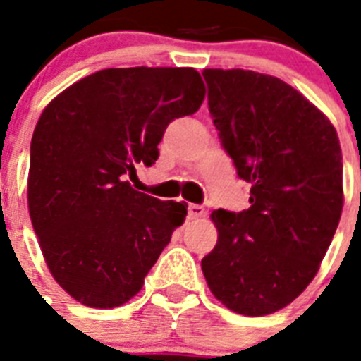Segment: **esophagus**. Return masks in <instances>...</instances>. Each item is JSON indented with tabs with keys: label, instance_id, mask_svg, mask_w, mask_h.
Masks as SVG:
<instances>
[{
	"label": "esophagus",
	"instance_id": "34e87169",
	"mask_svg": "<svg viewBox=\"0 0 361 361\" xmlns=\"http://www.w3.org/2000/svg\"><path fill=\"white\" fill-rule=\"evenodd\" d=\"M204 215H206V209L200 204H189L187 206V217L189 219H198V217H204Z\"/></svg>",
	"mask_w": 361,
	"mask_h": 361
}]
</instances>
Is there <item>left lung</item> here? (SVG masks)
<instances>
[{"instance_id": "left-lung-1", "label": "left lung", "mask_w": 361, "mask_h": 361, "mask_svg": "<svg viewBox=\"0 0 361 361\" xmlns=\"http://www.w3.org/2000/svg\"><path fill=\"white\" fill-rule=\"evenodd\" d=\"M202 75L221 146L251 183L249 209L212 214L219 238L202 271L221 303L262 317L319 271L341 219V146L330 120L286 82L243 69Z\"/></svg>"}]
</instances>
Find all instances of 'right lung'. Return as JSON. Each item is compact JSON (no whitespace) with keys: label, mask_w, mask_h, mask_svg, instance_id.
I'll return each instance as SVG.
<instances>
[{"label":"right lung","mask_w":361,"mask_h":361,"mask_svg":"<svg viewBox=\"0 0 361 361\" xmlns=\"http://www.w3.org/2000/svg\"><path fill=\"white\" fill-rule=\"evenodd\" d=\"M204 82L191 67L103 69L59 93L33 130L27 206L50 274L87 307L112 309L183 225L187 204L135 191L170 121L195 114Z\"/></svg>","instance_id":"add662e5"}]
</instances>
